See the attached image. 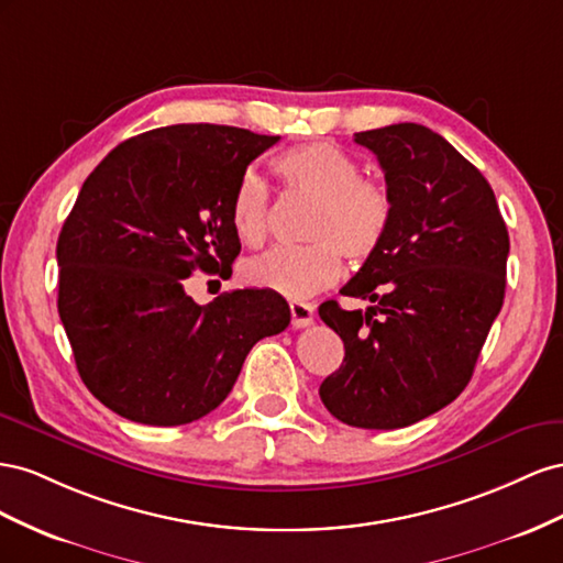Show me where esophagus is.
Returning a JSON list of instances; mask_svg holds the SVG:
<instances>
[{
    "instance_id": "obj_1",
    "label": "esophagus",
    "mask_w": 563,
    "mask_h": 563,
    "mask_svg": "<svg viewBox=\"0 0 563 563\" xmlns=\"http://www.w3.org/2000/svg\"><path fill=\"white\" fill-rule=\"evenodd\" d=\"M290 316H292V328H307L313 323L316 309L311 307V303L290 301Z\"/></svg>"
}]
</instances>
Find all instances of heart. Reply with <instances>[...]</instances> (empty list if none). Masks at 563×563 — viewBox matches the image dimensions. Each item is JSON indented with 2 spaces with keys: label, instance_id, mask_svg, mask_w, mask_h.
Masks as SVG:
<instances>
[{
  "label": "heart",
  "instance_id": "heart-1",
  "mask_svg": "<svg viewBox=\"0 0 563 563\" xmlns=\"http://www.w3.org/2000/svg\"><path fill=\"white\" fill-rule=\"evenodd\" d=\"M287 192L313 200L303 227L309 245L273 247L243 264L247 285L307 299L328 290L342 276V256L363 264L379 250L394 219L389 186L363 176L356 157L330 141H309L273 159ZM231 223L247 245L262 243L268 231V188L245 174L231 198Z\"/></svg>",
  "mask_w": 563,
  "mask_h": 563
}]
</instances>
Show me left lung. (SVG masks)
Instances as JSON below:
<instances>
[{"instance_id":"8db88e82","label":"left lung","mask_w":563,"mask_h":563,"mask_svg":"<svg viewBox=\"0 0 563 563\" xmlns=\"http://www.w3.org/2000/svg\"><path fill=\"white\" fill-rule=\"evenodd\" d=\"M353 141L377 155L394 219L342 287L371 307L320 303L344 361L318 394L344 424L398 429L453 404L470 384L503 309L509 235L484 174L441 134L400 122Z\"/></svg>"}]
</instances>
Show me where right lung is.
Wrapping results in <instances>:
<instances>
[{
    "mask_svg": "<svg viewBox=\"0 0 563 563\" xmlns=\"http://www.w3.org/2000/svg\"><path fill=\"white\" fill-rule=\"evenodd\" d=\"M280 136L223 124H172L112 148L63 223L58 316L87 389L151 427L212 412L250 349L290 325L287 301L235 290L200 307L192 271L229 276L240 254L231 198Z\"/></svg>",
    "mask_w": 563,
    "mask_h": 563,
    "instance_id": "obj_1",
    "label": "right lung"
}]
</instances>
